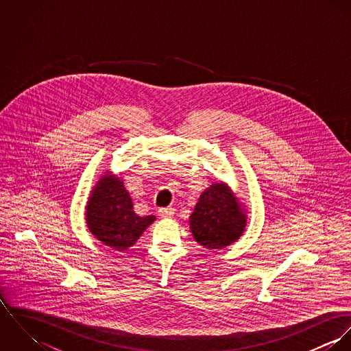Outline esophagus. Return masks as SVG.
Instances as JSON below:
<instances>
[{"mask_svg":"<svg viewBox=\"0 0 351 351\" xmlns=\"http://www.w3.org/2000/svg\"><path fill=\"white\" fill-rule=\"evenodd\" d=\"M158 213H159L160 217H173V216L176 215V209L171 208V206H169V208H160V209L158 210Z\"/></svg>","mask_w":351,"mask_h":351,"instance_id":"obj_1","label":"esophagus"}]
</instances>
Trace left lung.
I'll return each instance as SVG.
<instances>
[{"mask_svg": "<svg viewBox=\"0 0 351 351\" xmlns=\"http://www.w3.org/2000/svg\"><path fill=\"white\" fill-rule=\"evenodd\" d=\"M246 205L223 181L208 186L189 217L195 241L208 250L224 249L243 235L247 226Z\"/></svg>", "mask_w": 351, "mask_h": 351, "instance_id": "obj_1", "label": "left lung"}]
</instances>
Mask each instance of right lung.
<instances>
[{
	"label": "right lung",
	"instance_id": "add662e5",
	"mask_svg": "<svg viewBox=\"0 0 351 351\" xmlns=\"http://www.w3.org/2000/svg\"><path fill=\"white\" fill-rule=\"evenodd\" d=\"M155 216H139L121 177L105 170L93 186L85 206V220L92 235L116 251L128 250L155 221Z\"/></svg>",
	"mask_w": 351,
	"mask_h": 351
}]
</instances>
